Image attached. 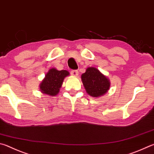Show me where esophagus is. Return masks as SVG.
<instances>
[{
  "label": "esophagus",
  "mask_w": 154,
  "mask_h": 154,
  "mask_svg": "<svg viewBox=\"0 0 154 154\" xmlns=\"http://www.w3.org/2000/svg\"><path fill=\"white\" fill-rule=\"evenodd\" d=\"M71 74L72 76H77V75H79V72H78L77 70H71Z\"/></svg>",
  "instance_id": "34e87169"
}]
</instances>
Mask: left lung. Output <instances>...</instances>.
I'll use <instances>...</instances> for the list:
<instances>
[{"label":"left lung","mask_w":154,"mask_h":154,"mask_svg":"<svg viewBox=\"0 0 154 154\" xmlns=\"http://www.w3.org/2000/svg\"><path fill=\"white\" fill-rule=\"evenodd\" d=\"M82 80L87 93L94 97L105 94L110 86L108 78L94 67L87 69L82 75Z\"/></svg>","instance_id":"8db88e82"}]
</instances>
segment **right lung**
I'll use <instances>...</instances> for the list:
<instances>
[{
	"label": "right lung",
	"instance_id": "1",
	"mask_svg": "<svg viewBox=\"0 0 154 154\" xmlns=\"http://www.w3.org/2000/svg\"><path fill=\"white\" fill-rule=\"evenodd\" d=\"M69 75V72L66 70L58 71L54 68L50 69L40 85L41 91L50 96L57 95L64 79Z\"/></svg>",
	"mask_w": 154,
	"mask_h": 154
}]
</instances>
